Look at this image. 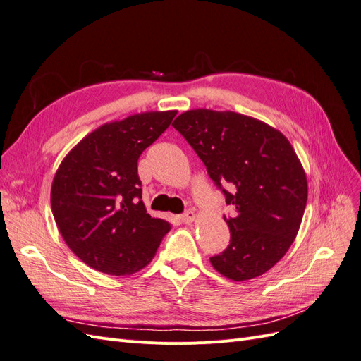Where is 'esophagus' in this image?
I'll return each instance as SVG.
<instances>
[{
  "label": "esophagus",
  "mask_w": 361,
  "mask_h": 361,
  "mask_svg": "<svg viewBox=\"0 0 361 361\" xmlns=\"http://www.w3.org/2000/svg\"><path fill=\"white\" fill-rule=\"evenodd\" d=\"M180 220L185 223V224H190L195 220V214L192 211H187L185 214L180 215Z\"/></svg>",
  "instance_id": "34e87169"
}]
</instances>
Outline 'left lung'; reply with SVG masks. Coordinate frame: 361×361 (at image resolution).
Returning <instances> with one entry per match:
<instances>
[{"label":"left lung","instance_id":"left-lung-1","mask_svg":"<svg viewBox=\"0 0 361 361\" xmlns=\"http://www.w3.org/2000/svg\"><path fill=\"white\" fill-rule=\"evenodd\" d=\"M173 126L204 162L223 190L232 216H224L231 244L211 257L233 281L265 274L297 238L307 203L302 164L279 129L255 117L207 108L185 111Z\"/></svg>","mask_w":361,"mask_h":361}]
</instances>
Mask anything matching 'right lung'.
Instances as JSON below:
<instances>
[{
	"label": "right lung",
	"instance_id": "obj_1",
	"mask_svg": "<svg viewBox=\"0 0 361 361\" xmlns=\"http://www.w3.org/2000/svg\"><path fill=\"white\" fill-rule=\"evenodd\" d=\"M176 114L146 111L104 123L63 158L51 187L52 215L85 265L129 276L154 259L171 226L147 214L137 162Z\"/></svg>",
	"mask_w": 361,
	"mask_h": 361
}]
</instances>
